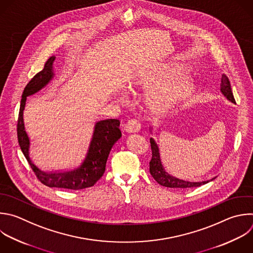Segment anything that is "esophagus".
I'll use <instances>...</instances> for the list:
<instances>
[{"instance_id":"34e87169","label":"esophagus","mask_w":253,"mask_h":253,"mask_svg":"<svg viewBox=\"0 0 253 253\" xmlns=\"http://www.w3.org/2000/svg\"><path fill=\"white\" fill-rule=\"evenodd\" d=\"M141 128V125L140 123L135 120V119H131V120H128V122L124 125L123 129L124 131H126L127 133H136V132H139Z\"/></svg>"}]
</instances>
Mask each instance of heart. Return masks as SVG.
I'll list each match as a JSON object with an SVG mask.
<instances>
[{
	"instance_id": "obj_1",
	"label": "heart",
	"mask_w": 253,
	"mask_h": 253,
	"mask_svg": "<svg viewBox=\"0 0 253 253\" xmlns=\"http://www.w3.org/2000/svg\"><path fill=\"white\" fill-rule=\"evenodd\" d=\"M195 91L196 87L191 81L182 80L173 84L163 94L155 97L150 102V109L156 115H163L179 103L190 99Z\"/></svg>"
}]
</instances>
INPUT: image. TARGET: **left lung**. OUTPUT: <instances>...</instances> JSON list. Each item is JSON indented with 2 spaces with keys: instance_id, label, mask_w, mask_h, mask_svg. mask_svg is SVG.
<instances>
[{
  "instance_id": "left-lung-1",
  "label": "left lung",
  "mask_w": 253,
  "mask_h": 253,
  "mask_svg": "<svg viewBox=\"0 0 253 253\" xmlns=\"http://www.w3.org/2000/svg\"><path fill=\"white\" fill-rule=\"evenodd\" d=\"M220 91L226 97L227 100H229L232 103H235V100H234V97L232 94V90L230 87V82L225 74H222V76H221ZM150 133L153 134L152 128H150ZM150 143H151V150H152V159L149 163L150 174L156 180V182L158 184H160L161 186L167 187V188L187 189V188L200 187V186L205 185L214 179L213 178L210 181H204V182H192V181H185V180L179 179V178L171 175L166 170V168L163 164V161L161 159V152L159 149V145L153 137L150 138Z\"/></svg>"
}]
</instances>
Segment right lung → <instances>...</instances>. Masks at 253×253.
<instances>
[{
    "label": "right lung",
    "mask_w": 253,
    "mask_h": 253,
    "mask_svg": "<svg viewBox=\"0 0 253 253\" xmlns=\"http://www.w3.org/2000/svg\"><path fill=\"white\" fill-rule=\"evenodd\" d=\"M54 59L55 56L47 59L43 69L31 79L23 92L17 126L18 140L23 154L42 184L49 188L77 191L94 186L103 176L109 153L122 136L119 129L120 121L118 119H106L96 122L85 152L73 165L53 171H43L36 166L30 156L31 141L24 124V109L27 97L40 91L53 78L52 64Z\"/></svg>",
    "instance_id": "obj_1"
}]
</instances>
